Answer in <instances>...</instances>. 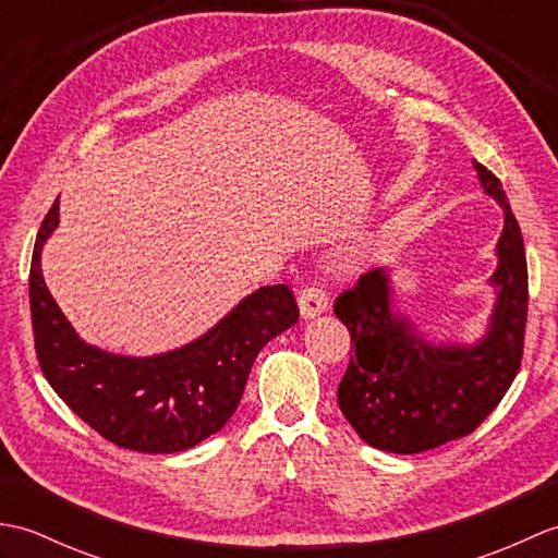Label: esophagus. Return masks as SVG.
Listing matches in <instances>:
<instances>
[{"instance_id": "obj_1", "label": "esophagus", "mask_w": 558, "mask_h": 558, "mask_svg": "<svg viewBox=\"0 0 558 558\" xmlns=\"http://www.w3.org/2000/svg\"><path fill=\"white\" fill-rule=\"evenodd\" d=\"M298 302H300V312L304 318H314L328 310V294L324 288H318V286H304L300 290Z\"/></svg>"}]
</instances>
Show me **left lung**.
<instances>
[{
	"mask_svg": "<svg viewBox=\"0 0 558 558\" xmlns=\"http://www.w3.org/2000/svg\"><path fill=\"white\" fill-rule=\"evenodd\" d=\"M484 192L504 208L492 276L496 304L477 345H432L393 312L386 268L345 290L333 312L348 326L354 354L338 386V405L362 441L388 453H422L468 436L499 405L523 360L527 260L523 234L501 182L475 162Z\"/></svg>",
	"mask_w": 558,
	"mask_h": 558,
	"instance_id": "8db88e82",
	"label": "left lung"
}]
</instances>
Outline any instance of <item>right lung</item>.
Returning <instances> with one entry per match:
<instances>
[{
  "label": "right lung",
  "mask_w": 558,
  "mask_h": 558,
  "mask_svg": "<svg viewBox=\"0 0 558 558\" xmlns=\"http://www.w3.org/2000/svg\"><path fill=\"white\" fill-rule=\"evenodd\" d=\"M59 222V198L35 240L31 318L40 369L54 393L102 438L141 453H177L220 432L244 393L260 348L298 324L288 286L258 288L189 345L122 357L86 345L52 300L40 252Z\"/></svg>",
  "instance_id": "add662e5"
}]
</instances>
